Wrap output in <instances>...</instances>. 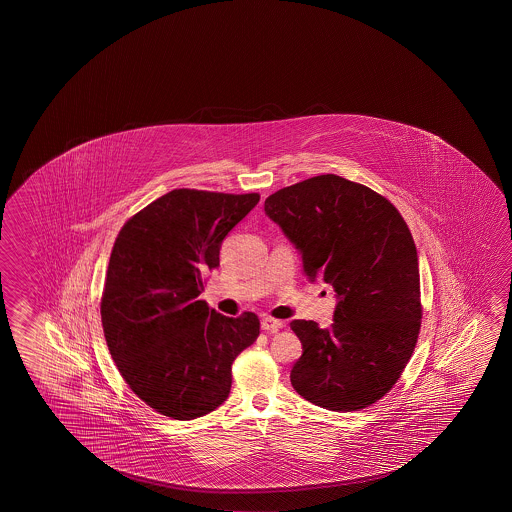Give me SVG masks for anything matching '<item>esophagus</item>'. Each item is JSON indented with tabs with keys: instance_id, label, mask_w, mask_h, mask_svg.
Masks as SVG:
<instances>
[{
	"instance_id": "34e87169",
	"label": "esophagus",
	"mask_w": 512,
	"mask_h": 512,
	"mask_svg": "<svg viewBox=\"0 0 512 512\" xmlns=\"http://www.w3.org/2000/svg\"><path fill=\"white\" fill-rule=\"evenodd\" d=\"M284 327V323L280 319L271 318V316H264L260 319V328L266 332H277L278 328Z\"/></svg>"
}]
</instances>
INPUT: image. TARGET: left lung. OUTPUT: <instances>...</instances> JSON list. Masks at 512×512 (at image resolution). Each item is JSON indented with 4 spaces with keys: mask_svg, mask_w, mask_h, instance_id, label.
<instances>
[{
    "mask_svg": "<svg viewBox=\"0 0 512 512\" xmlns=\"http://www.w3.org/2000/svg\"><path fill=\"white\" fill-rule=\"evenodd\" d=\"M264 212L302 255L310 282L336 291L334 323L294 319V391L323 409L359 411L396 384L421 327L416 244L393 203L343 176L284 187Z\"/></svg>",
    "mask_w": 512,
    "mask_h": 512,
    "instance_id": "left-lung-1",
    "label": "left lung"
}]
</instances>
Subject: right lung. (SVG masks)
<instances>
[{"label":"right lung","instance_id":"add662e5","mask_svg":"<svg viewBox=\"0 0 512 512\" xmlns=\"http://www.w3.org/2000/svg\"><path fill=\"white\" fill-rule=\"evenodd\" d=\"M260 196L175 189L137 212L110 253L101 325L121 377L168 418H200L232 387V362L259 318H227L198 300L228 232Z\"/></svg>","mask_w":512,"mask_h":512}]
</instances>
